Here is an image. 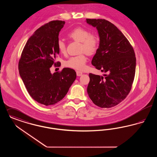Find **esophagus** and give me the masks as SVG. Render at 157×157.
<instances>
[{"label":"esophagus","mask_w":157,"mask_h":157,"mask_svg":"<svg viewBox=\"0 0 157 157\" xmlns=\"http://www.w3.org/2000/svg\"><path fill=\"white\" fill-rule=\"evenodd\" d=\"M82 75V72H80V71H76V75L78 76H80Z\"/></svg>","instance_id":"obj_1"}]
</instances>
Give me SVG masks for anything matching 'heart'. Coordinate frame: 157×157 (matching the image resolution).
<instances>
[{"instance_id": "obj_1", "label": "heart", "mask_w": 157, "mask_h": 157, "mask_svg": "<svg viewBox=\"0 0 157 157\" xmlns=\"http://www.w3.org/2000/svg\"><path fill=\"white\" fill-rule=\"evenodd\" d=\"M68 36L71 38L81 42V51H85L89 55L94 54L99 47V37L94 34H91L90 32L83 28L74 29L68 33ZM57 48L61 54L66 52V45L61 39H59L57 41ZM87 59L86 54L83 52L78 56L70 57L65 61L64 65L69 68L82 71L85 68Z\"/></svg>"}]
</instances>
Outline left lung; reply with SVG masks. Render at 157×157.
I'll list each match as a JSON object with an SVG mask.
<instances>
[{
  "label": "left lung",
  "instance_id": "8db88e82",
  "mask_svg": "<svg viewBox=\"0 0 157 157\" xmlns=\"http://www.w3.org/2000/svg\"><path fill=\"white\" fill-rule=\"evenodd\" d=\"M96 27L99 47L92 64L107 74H89L87 92L94 105L110 108L119 104L130 93L134 81L136 58L132 45L116 26L105 19H86Z\"/></svg>",
  "mask_w": 157,
  "mask_h": 157
}]
</instances>
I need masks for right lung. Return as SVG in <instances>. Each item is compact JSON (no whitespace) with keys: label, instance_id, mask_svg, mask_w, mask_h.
<instances>
[{"label":"right lung","instance_id":"obj_1","mask_svg":"<svg viewBox=\"0 0 157 157\" xmlns=\"http://www.w3.org/2000/svg\"><path fill=\"white\" fill-rule=\"evenodd\" d=\"M65 23L54 20L38 29L27 40L19 59V74L27 92L45 106L61 101L76 78L74 69L64 68L53 74L50 69L56 64L59 33Z\"/></svg>","mask_w":157,"mask_h":157}]
</instances>
